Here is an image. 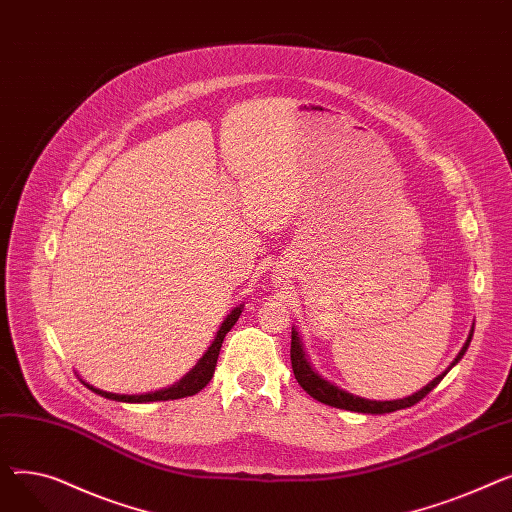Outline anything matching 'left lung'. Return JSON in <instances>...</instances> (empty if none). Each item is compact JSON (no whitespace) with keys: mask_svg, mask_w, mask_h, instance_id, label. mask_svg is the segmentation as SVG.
I'll return each mask as SVG.
<instances>
[{"mask_svg":"<svg viewBox=\"0 0 512 512\" xmlns=\"http://www.w3.org/2000/svg\"><path fill=\"white\" fill-rule=\"evenodd\" d=\"M473 338V328L469 332V338L467 342L463 344L461 353L456 355V359L450 363V367L438 375L436 380L429 382L427 386H423L419 392H415L413 396H407V398H400V400H369V398H361V396H355L351 392H346L342 388H338L336 384L328 382L324 375H319L311 363L307 361L305 357V351H303V342L299 338V332L297 328H292V340H290V361H292V371H294V378H297V382L301 384V388L313 396L315 400L324 402V405H330V407H336V409H344V411H355V413H369V415H384V413H392V411H400V409H407V407H413L417 405V402L421 398H425L429 392H432L440 382L444 375L459 363L463 359V355L467 353L469 348V342Z\"/></svg>","mask_w":512,"mask_h":512,"instance_id":"1","label":"left lung"}]
</instances>
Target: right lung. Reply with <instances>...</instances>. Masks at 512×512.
<instances>
[{
	"mask_svg": "<svg viewBox=\"0 0 512 512\" xmlns=\"http://www.w3.org/2000/svg\"><path fill=\"white\" fill-rule=\"evenodd\" d=\"M242 307H245V305H238L230 311V315L224 319V324L220 326L218 334H215L211 346L207 348V353L199 359V363L191 371L184 375L180 382H176L170 388L147 392V394H114V392L99 390V388H95L87 382H83V384L89 390H93L95 394H99L103 398H110V400H118V402H157V400H176V398H184V396H193V394L201 392L209 384V380L213 378V371H215V363H218V357H220L222 342H224L226 334L232 330V326L238 321V317L242 313Z\"/></svg>",
	"mask_w": 512,
	"mask_h": 512,
	"instance_id": "add662e5",
	"label": "right lung"
}]
</instances>
